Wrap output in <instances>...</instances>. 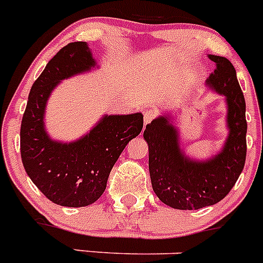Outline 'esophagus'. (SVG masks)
Here are the masks:
<instances>
[{"label": "esophagus", "mask_w": 263, "mask_h": 263, "mask_svg": "<svg viewBox=\"0 0 263 263\" xmlns=\"http://www.w3.org/2000/svg\"><path fill=\"white\" fill-rule=\"evenodd\" d=\"M157 116L158 111L155 109H145V111H143V122H145V125L150 124Z\"/></svg>", "instance_id": "esophagus-1"}]
</instances>
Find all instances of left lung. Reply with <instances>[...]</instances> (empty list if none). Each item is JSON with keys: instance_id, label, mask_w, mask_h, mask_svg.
<instances>
[{"instance_id": "1", "label": "left lung", "mask_w": 263, "mask_h": 263, "mask_svg": "<svg viewBox=\"0 0 263 263\" xmlns=\"http://www.w3.org/2000/svg\"><path fill=\"white\" fill-rule=\"evenodd\" d=\"M208 58L216 63V69L206 85L227 101L229 134L221 152L205 160L187 157L180 148L178 129L167 116L153 120L143 132L153 190L162 203L175 210H200L218 203L233 188L245 166L246 105L236 69L227 58Z\"/></svg>"}]
</instances>
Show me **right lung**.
<instances>
[{
  "instance_id": "right-lung-1",
  "label": "right lung",
  "mask_w": 263,
  "mask_h": 263,
  "mask_svg": "<svg viewBox=\"0 0 263 263\" xmlns=\"http://www.w3.org/2000/svg\"><path fill=\"white\" fill-rule=\"evenodd\" d=\"M96 66L85 42H73L47 63L32 84L21 124V157L27 175L58 205L87 206L106 188L121 153L143 127L142 113L104 116L89 133L73 142L53 141L46 132V104L64 79Z\"/></svg>"
}]
</instances>
